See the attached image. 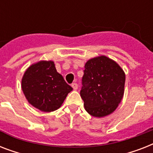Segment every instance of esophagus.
Here are the masks:
<instances>
[{"mask_svg":"<svg viewBox=\"0 0 153 153\" xmlns=\"http://www.w3.org/2000/svg\"><path fill=\"white\" fill-rule=\"evenodd\" d=\"M71 86L73 87V89H74V91H76L77 89H78V84L77 83H72Z\"/></svg>","mask_w":153,"mask_h":153,"instance_id":"obj_1","label":"esophagus"}]
</instances>
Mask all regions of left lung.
Here are the masks:
<instances>
[{"instance_id": "left-lung-1", "label": "left lung", "mask_w": 153, "mask_h": 153, "mask_svg": "<svg viewBox=\"0 0 153 153\" xmlns=\"http://www.w3.org/2000/svg\"><path fill=\"white\" fill-rule=\"evenodd\" d=\"M126 74L114 60L105 55L89 59L80 91L86 112L95 117L111 114L123 98Z\"/></svg>"}]
</instances>
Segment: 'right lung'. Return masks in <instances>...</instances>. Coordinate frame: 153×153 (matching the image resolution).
<instances>
[{
  "mask_svg": "<svg viewBox=\"0 0 153 153\" xmlns=\"http://www.w3.org/2000/svg\"><path fill=\"white\" fill-rule=\"evenodd\" d=\"M21 88L27 102L43 112L59 109L73 90L51 60H41L31 65L23 75Z\"/></svg>",
  "mask_w": 153,
  "mask_h": 153,
  "instance_id": "add662e5",
  "label": "right lung"
}]
</instances>
